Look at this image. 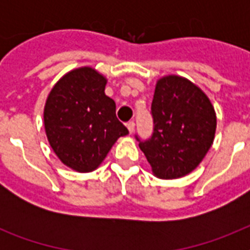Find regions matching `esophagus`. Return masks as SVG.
Masks as SVG:
<instances>
[{
    "label": "esophagus",
    "mask_w": 250,
    "mask_h": 250,
    "mask_svg": "<svg viewBox=\"0 0 250 250\" xmlns=\"http://www.w3.org/2000/svg\"><path fill=\"white\" fill-rule=\"evenodd\" d=\"M127 128H128L129 133H132L133 131H135V123H133V122H128V123H127Z\"/></svg>",
    "instance_id": "34e87169"
}]
</instances>
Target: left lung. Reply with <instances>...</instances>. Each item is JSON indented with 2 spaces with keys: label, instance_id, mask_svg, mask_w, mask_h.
Returning a JSON list of instances; mask_svg holds the SVG:
<instances>
[{
  "label": "left lung",
  "instance_id": "obj_1",
  "mask_svg": "<svg viewBox=\"0 0 250 250\" xmlns=\"http://www.w3.org/2000/svg\"><path fill=\"white\" fill-rule=\"evenodd\" d=\"M152 117V137L136 139L153 174L178 179L192 172L211 148L217 128L209 97L186 78L164 76L156 84Z\"/></svg>",
  "mask_w": 250,
  "mask_h": 250
}]
</instances>
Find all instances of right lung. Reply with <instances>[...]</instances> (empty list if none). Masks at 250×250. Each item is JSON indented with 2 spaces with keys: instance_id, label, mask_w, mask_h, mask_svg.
<instances>
[{
  "instance_id": "add662e5",
  "label": "right lung",
  "mask_w": 250,
  "mask_h": 250,
  "mask_svg": "<svg viewBox=\"0 0 250 250\" xmlns=\"http://www.w3.org/2000/svg\"><path fill=\"white\" fill-rule=\"evenodd\" d=\"M106 83L94 68H75L57 82L45 102L49 144L62 164L78 172L96 170L128 133L115 115V102L105 94Z\"/></svg>"
}]
</instances>
